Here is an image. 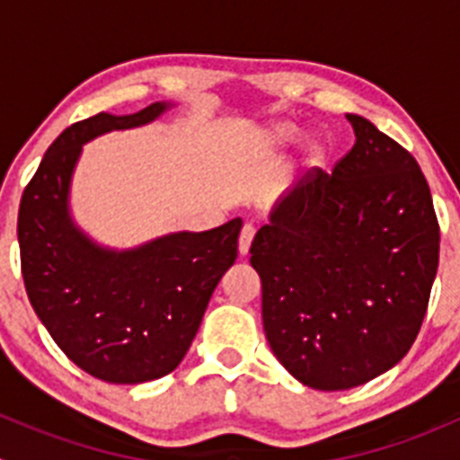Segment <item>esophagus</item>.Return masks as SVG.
<instances>
[{"mask_svg": "<svg viewBox=\"0 0 460 460\" xmlns=\"http://www.w3.org/2000/svg\"><path fill=\"white\" fill-rule=\"evenodd\" d=\"M256 235V229L252 225H244L243 231H240V240H238V252L240 256H247L249 247H252V240Z\"/></svg>", "mask_w": 460, "mask_h": 460, "instance_id": "1", "label": "esophagus"}]
</instances>
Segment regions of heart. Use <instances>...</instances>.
Returning <instances> with one entry per match:
<instances>
[{
    "label": "heart",
    "instance_id": "b5f03b06",
    "mask_svg": "<svg viewBox=\"0 0 460 460\" xmlns=\"http://www.w3.org/2000/svg\"><path fill=\"white\" fill-rule=\"evenodd\" d=\"M296 140V128L291 127V124H278L276 128H273L271 133V144H276V146H282V144H289ZM324 160V151L320 146H312V151H309V162L312 164H323Z\"/></svg>",
    "mask_w": 460,
    "mask_h": 460
}]
</instances>
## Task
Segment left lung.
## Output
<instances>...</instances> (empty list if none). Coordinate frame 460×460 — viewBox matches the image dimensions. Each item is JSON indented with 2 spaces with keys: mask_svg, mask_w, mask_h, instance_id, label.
<instances>
[{
  "mask_svg": "<svg viewBox=\"0 0 460 460\" xmlns=\"http://www.w3.org/2000/svg\"><path fill=\"white\" fill-rule=\"evenodd\" d=\"M356 142L312 169L253 238L262 324L282 367L323 392L358 387L414 345L438 269L434 202L407 148L347 115Z\"/></svg>",
  "mask_w": 460,
  "mask_h": 460,
  "instance_id": "obj_1",
  "label": "left lung"
}]
</instances>
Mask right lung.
I'll list each match as a JSON object with an SVG mask.
<instances>
[{
	"label": "right lung",
	"mask_w": 460,
	"mask_h": 460,
	"mask_svg": "<svg viewBox=\"0 0 460 460\" xmlns=\"http://www.w3.org/2000/svg\"><path fill=\"white\" fill-rule=\"evenodd\" d=\"M164 111L155 102L133 115L97 113L64 128L20 202L17 240L32 309L59 349L106 383L136 385L173 372L222 273L238 258L240 217L131 252L97 247L71 222L68 184L82 144L142 127Z\"/></svg>",
	"instance_id": "right-lung-1"
}]
</instances>
